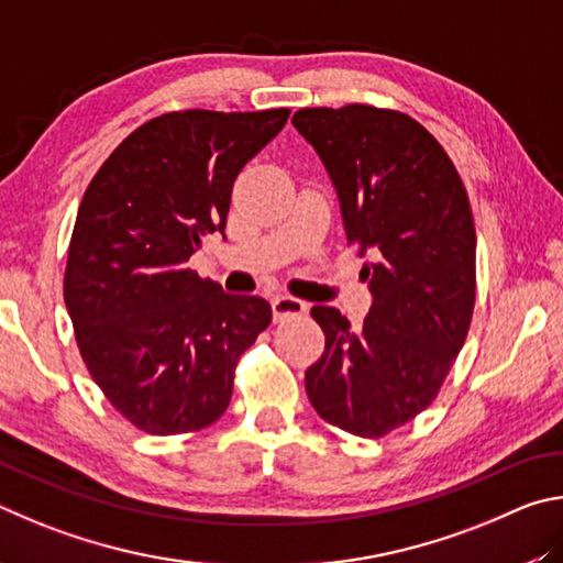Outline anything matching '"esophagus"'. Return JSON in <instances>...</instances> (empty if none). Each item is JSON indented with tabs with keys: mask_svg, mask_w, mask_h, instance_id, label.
Wrapping results in <instances>:
<instances>
[{
	"mask_svg": "<svg viewBox=\"0 0 563 563\" xmlns=\"http://www.w3.org/2000/svg\"><path fill=\"white\" fill-rule=\"evenodd\" d=\"M272 311H274V321L284 323L287 319L303 317V313H307V301L294 299V297H274Z\"/></svg>",
	"mask_w": 563,
	"mask_h": 563,
	"instance_id": "1",
	"label": "esophagus"
}]
</instances>
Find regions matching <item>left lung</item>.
Wrapping results in <instances>:
<instances>
[{
	"instance_id": "1",
	"label": "left lung",
	"mask_w": 563,
	"mask_h": 563,
	"mask_svg": "<svg viewBox=\"0 0 563 563\" xmlns=\"http://www.w3.org/2000/svg\"><path fill=\"white\" fill-rule=\"evenodd\" d=\"M291 123L329 167L349 242L373 254L361 331L339 309H311L327 349L307 371V396L329 426L386 438L438 398L467 339L477 291L470 197L445 147L408 113L319 106Z\"/></svg>"
}]
</instances>
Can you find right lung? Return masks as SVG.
<instances>
[{
  "label": "right lung",
  "instance_id": "add662e5",
  "mask_svg": "<svg viewBox=\"0 0 563 563\" xmlns=\"http://www.w3.org/2000/svg\"><path fill=\"white\" fill-rule=\"evenodd\" d=\"M289 108L163 113L98 167L68 242L64 301L76 346L108 402L151 435H187L230 406L242 353L272 323L187 262L224 232L234 177Z\"/></svg>",
  "mask_w": 563,
  "mask_h": 563
}]
</instances>
